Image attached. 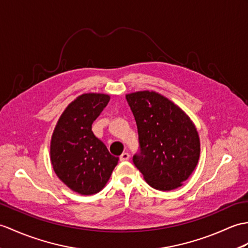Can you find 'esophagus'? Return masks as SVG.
Instances as JSON below:
<instances>
[{
  "label": "esophagus",
  "mask_w": 248,
  "mask_h": 248,
  "mask_svg": "<svg viewBox=\"0 0 248 248\" xmlns=\"http://www.w3.org/2000/svg\"><path fill=\"white\" fill-rule=\"evenodd\" d=\"M129 158H130V155H129V153H126V152H124L119 156L120 162H126V160H129Z\"/></svg>",
  "instance_id": "34e87169"
}]
</instances>
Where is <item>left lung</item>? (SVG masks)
<instances>
[{"label": "left lung", "mask_w": 248, "mask_h": 248, "mask_svg": "<svg viewBox=\"0 0 248 248\" xmlns=\"http://www.w3.org/2000/svg\"><path fill=\"white\" fill-rule=\"evenodd\" d=\"M134 115L140 151L133 163L146 182L170 191L191 175L200 157V138L191 120L173 102L155 92L125 96Z\"/></svg>", "instance_id": "1"}]
</instances>
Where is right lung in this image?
Masks as SVG:
<instances>
[{
    "label": "right lung",
    "mask_w": 248,
    "mask_h": 248,
    "mask_svg": "<svg viewBox=\"0 0 248 248\" xmlns=\"http://www.w3.org/2000/svg\"><path fill=\"white\" fill-rule=\"evenodd\" d=\"M110 101L105 94H83L63 112L50 143V159L60 180L83 195L99 192L118 163L94 135L92 124Z\"/></svg>",
    "instance_id": "obj_1"
}]
</instances>
